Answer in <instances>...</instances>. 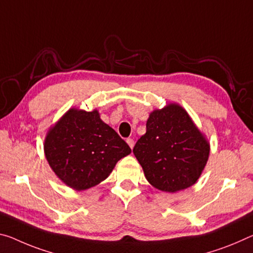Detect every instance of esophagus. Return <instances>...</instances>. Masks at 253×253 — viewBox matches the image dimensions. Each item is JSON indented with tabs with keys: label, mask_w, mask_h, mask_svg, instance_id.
<instances>
[{
	"label": "esophagus",
	"mask_w": 253,
	"mask_h": 253,
	"mask_svg": "<svg viewBox=\"0 0 253 253\" xmlns=\"http://www.w3.org/2000/svg\"><path fill=\"white\" fill-rule=\"evenodd\" d=\"M126 142H127L128 145H129L130 148L134 147V139H133V138H127Z\"/></svg>",
	"instance_id": "esophagus-1"
}]
</instances>
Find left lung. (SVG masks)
I'll use <instances>...</instances> for the list:
<instances>
[{
  "label": "left lung",
  "mask_w": 253,
  "mask_h": 253,
  "mask_svg": "<svg viewBox=\"0 0 253 253\" xmlns=\"http://www.w3.org/2000/svg\"><path fill=\"white\" fill-rule=\"evenodd\" d=\"M210 143L178 103L152 111L146 133L133 152L156 189L177 192L197 182L210 156Z\"/></svg>",
  "instance_id": "obj_1"
}]
</instances>
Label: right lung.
<instances>
[{
  "instance_id": "1",
  "label": "right lung",
  "mask_w": 253,
  "mask_h": 253,
  "mask_svg": "<svg viewBox=\"0 0 253 253\" xmlns=\"http://www.w3.org/2000/svg\"><path fill=\"white\" fill-rule=\"evenodd\" d=\"M43 151L55 174L79 191L107 179L116 163L131 152L128 144L102 122L97 109L76 108L49 128Z\"/></svg>"
}]
</instances>
